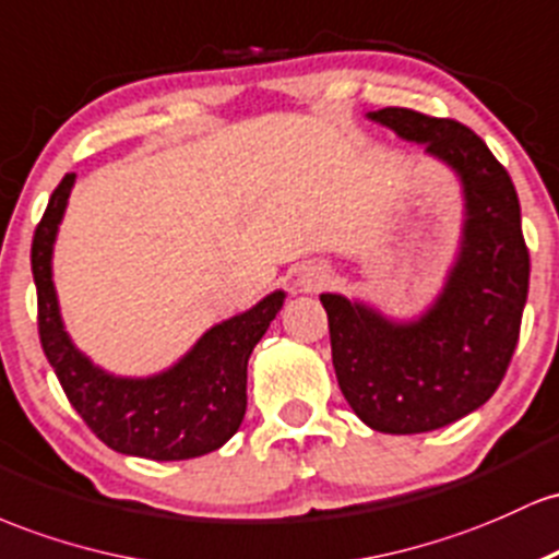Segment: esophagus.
Instances as JSON below:
<instances>
[{"mask_svg":"<svg viewBox=\"0 0 559 559\" xmlns=\"http://www.w3.org/2000/svg\"><path fill=\"white\" fill-rule=\"evenodd\" d=\"M298 285L306 293L322 290V287L330 285V269L322 266V263H306L298 272Z\"/></svg>","mask_w":559,"mask_h":559,"instance_id":"1","label":"esophagus"}]
</instances>
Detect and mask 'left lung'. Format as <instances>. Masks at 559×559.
Wrapping results in <instances>:
<instances>
[{"instance_id": "1", "label": "left lung", "mask_w": 559, "mask_h": 559, "mask_svg": "<svg viewBox=\"0 0 559 559\" xmlns=\"http://www.w3.org/2000/svg\"><path fill=\"white\" fill-rule=\"evenodd\" d=\"M369 118L425 144L465 190L460 259L423 317L391 322L335 293L319 296L350 409L372 430L412 436L469 415L504 380L528 298L531 255L515 185L473 129L409 108H382Z\"/></svg>"}]
</instances>
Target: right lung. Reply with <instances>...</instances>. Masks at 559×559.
Returning a JSON list of instances; mask_svg holds the SVG:
<instances>
[{
    "label": "right lung",
    "mask_w": 559,
    "mask_h": 559,
    "mask_svg": "<svg viewBox=\"0 0 559 559\" xmlns=\"http://www.w3.org/2000/svg\"><path fill=\"white\" fill-rule=\"evenodd\" d=\"M76 174H66L31 246V272L39 300V341L62 391L105 447L155 462L192 460L229 441L246 417L248 359L285 293L205 332L190 354L153 378H116L73 346L62 328L52 285V246Z\"/></svg>",
    "instance_id": "add662e5"
}]
</instances>
